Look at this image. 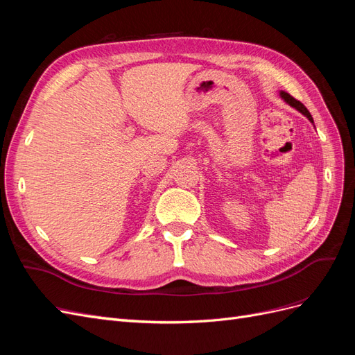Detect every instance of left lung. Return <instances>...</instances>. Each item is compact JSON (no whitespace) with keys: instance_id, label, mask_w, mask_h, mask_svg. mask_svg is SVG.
I'll list each match as a JSON object with an SVG mask.
<instances>
[{"instance_id":"1","label":"left lung","mask_w":355,"mask_h":355,"mask_svg":"<svg viewBox=\"0 0 355 355\" xmlns=\"http://www.w3.org/2000/svg\"><path fill=\"white\" fill-rule=\"evenodd\" d=\"M282 98H283V99H284L290 106H293V108H296L299 112H302L311 123H314L313 116H311L309 111H308V110L305 108V106H304L302 103H300L299 101H296V99L293 98V96H290V94H288V93H286V92H282Z\"/></svg>"}]
</instances>
